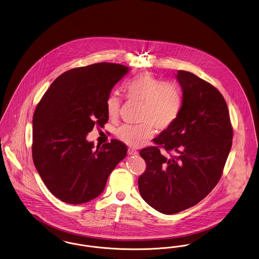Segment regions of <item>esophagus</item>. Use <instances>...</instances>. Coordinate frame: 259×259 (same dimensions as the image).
<instances>
[{"label":"esophagus","instance_id":"1","mask_svg":"<svg viewBox=\"0 0 259 259\" xmlns=\"http://www.w3.org/2000/svg\"><path fill=\"white\" fill-rule=\"evenodd\" d=\"M127 153H128V155H137L138 154V152L135 149H128Z\"/></svg>","mask_w":259,"mask_h":259}]
</instances>
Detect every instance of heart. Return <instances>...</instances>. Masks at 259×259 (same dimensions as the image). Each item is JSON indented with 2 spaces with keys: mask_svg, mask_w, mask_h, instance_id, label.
<instances>
[{
  "mask_svg": "<svg viewBox=\"0 0 259 259\" xmlns=\"http://www.w3.org/2000/svg\"><path fill=\"white\" fill-rule=\"evenodd\" d=\"M126 96L143 102L140 122L142 124H123L116 135L131 147H138L155 135V127L162 132L169 128L180 113L182 97L173 84L163 82L151 73H143L128 81L124 87ZM121 106L120 98L110 95L106 100V112L110 119H116Z\"/></svg>",
  "mask_w": 259,
  "mask_h": 259,
  "instance_id": "1",
  "label": "heart"
}]
</instances>
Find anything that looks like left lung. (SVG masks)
I'll use <instances>...</instances> for the list:
<instances>
[{
  "mask_svg": "<svg viewBox=\"0 0 259 259\" xmlns=\"http://www.w3.org/2000/svg\"><path fill=\"white\" fill-rule=\"evenodd\" d=\"M176 78L183 91L177 120L154 139L156 146L139 152L146 162L138 179L139 192L165 214L191 208L211 192L223 175L233 137L220 91L189 71L178 70ZM161 147L176 156L161 154Z\"/></svg>",
  "mask_w": 259,
  "mask_h": 259,
  "instance_id": "1",
  "label": "left lung"
}]
</instances>
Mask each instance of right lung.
Returning a JSON list of instances; mask_svg holds the SVG:
<instances>
[{"label":"right lung","instance_id":"obj_1","mask_svg":"<svg viewBox=\"0 0 259 259\" xmlns=\"http://www.w3.org/2000/svg\"><path fill=\"white\" fill-rule=\"evenodd\" d=\"M128 71L112 63L69 69L37 103L33 118L34 166L47 189L63 202L82 204L99 196L125 157L123 142L112 139L94 148L86 136L95 125L107 123L106 100Z\"/></svg>","mask_w":259,"mask_h":259}]
</instances>
